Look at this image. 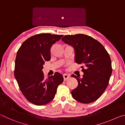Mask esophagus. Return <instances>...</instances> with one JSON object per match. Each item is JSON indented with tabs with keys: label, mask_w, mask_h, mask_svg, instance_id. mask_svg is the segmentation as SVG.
<instances>
[{
	"label": "esophagus",
	"mask_w": 125,
	"mask_h": 125,
	"mask_svg": "<svg viewBox=\"0 0 125 125\" xmlns=\"http://www.w3.org/2000/svg\"><path fill=\"white\" fill-rule=\"evenodd\" d=\"M71 75L68 74H63V78H64V80H67L70 78Z\"/></svg>",
	"instance_id": "esophagus-1"
}]
</instances>
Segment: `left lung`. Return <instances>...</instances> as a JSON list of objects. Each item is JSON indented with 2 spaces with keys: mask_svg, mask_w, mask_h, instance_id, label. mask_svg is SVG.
<instances>
[{
  "mask_svg": "<svg viewBox=\"0 0 125 125\" xmlns=\"http://www.w3.org/2000/svg\"><path fill=\"white\" fill-rule=\"evenodd\" d=\"M62 41L73 47L75 63L83 64V78L72 75L78 82L77 87L71 92L72 97L81 103L94 102L109 84L112 74L109 53L100 42L86 35H65Z\"/></svg>",
  "mask_w": 125,
  "mask_h": 125,
  "instance_id": "left-lung-1",
  "label": "left lung"
}]
</instances>
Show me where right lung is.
<instances>
[{
    "instance_id": "obj_1",
    "label": "right lung",
    "mask_w": 125,
    "mask_h": 125,
    "mask_svg": "<svg viewBox=\"0 0 125 125\" xmlns=\"http://www.w3.org/2000/svg\"><path fill=\"white\" fill-rule=\"evenodd\" d=\"M63 35L40 33L27 39L17 52L14 75L21 92L30 102L46 105L54 99L57 89L63 82L56 72L45 79L42 72L45 61L51 60L50 48Z\"/></svg>"
}]
</instances>
